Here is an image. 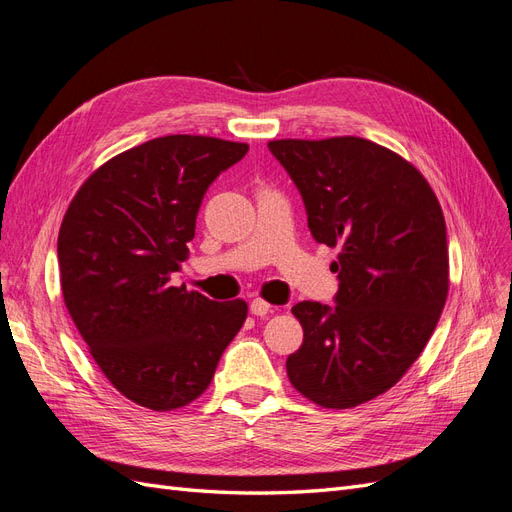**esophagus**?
<instances>
[{
    "label": "esophagus",
    "mask_w": 512,
    "mask_h": 512,
    "mask_svg": "<svg viewBox=\"0 0 512 512\" xmlns=\"http://www.w3.org/2000/svg\"><path fill=\"white\" fill-rule=\"evenodd\" d=\"M250 312L254 314V316H267V314H271L273 309H271V305L265 301V299H252V303H250Z\"/></svg>",
    "instance_id": "34e87169"
}]
</instances>
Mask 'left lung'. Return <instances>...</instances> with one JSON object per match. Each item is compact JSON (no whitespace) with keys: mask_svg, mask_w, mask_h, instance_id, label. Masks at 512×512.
I'll list each match as a JSON object with an SVG mask.
<instances>
[{"mask_svg":"<svg viewBox=\"0 0 512 512\" xmlns=\"http://www.w3.org/2000/svg\"><path fill=\"white\" fill-rule=\"evenodd\" d=\"M269 151L301 192L312 237L339 247L335 303L292 307L303 344L288 378L322 408H354L397 384L436 329L448 294L444 215L410 162L365 138H286Z\"/></svg>","mask_w":512,"mask_h":512,"instance_id":"8db88e82","label":"left lung"}]
</instances>
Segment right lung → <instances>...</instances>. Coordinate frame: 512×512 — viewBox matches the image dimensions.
Segmentation results:
<instances>
[{"mask_svg": "<svg viewBox=\"0 0 512 512\" xmlns=\"http://www.w3.org/2000/svg\"><path fill=\"white\" fill-rule=\"evenodd\" d=\"M245 143L170 134L119 153L76 192L57 239L61 290L115 389L149 410L203 395L247 303L170 284L188 258L209 185Z\"/></svg>", "mask_w": 512, "mask_h": 512, "instance_id": "add662e5", "label": "right lung"}]
</instances>
